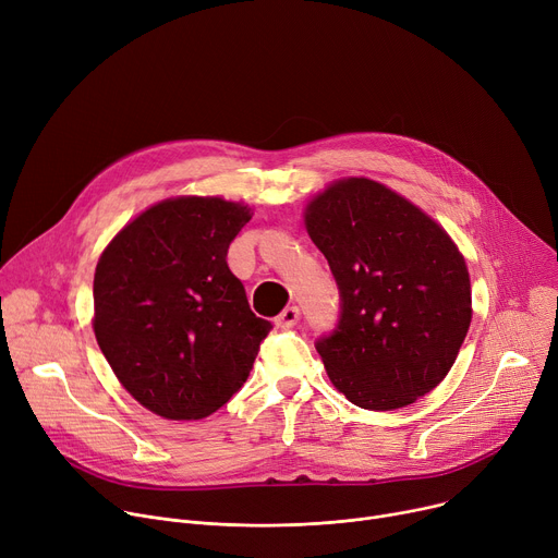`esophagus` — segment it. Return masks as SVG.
Returning a JSON list of instances; mask_svg holds the SVG:
<instances>
[{
	"label": "esophagus",
	"mask_w": 558,
	"mask_h": 558,
	"mask_svg": "<svg viewBox=\"0 0 558 558\" xmlns=\"http://www.w3.org/2000/svg\"><path fill=\"white\" fill-rule=\"evenodd\" d=\"M298 320H300V310H298V307H287V310L276 318V325H278L280 329H291V327L298 325Z\"/></svg>",
	"instance_id": "1"
}]
</instances>
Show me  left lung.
Returning a JSON list of instances; mask_svg holds the SVG:
<instances>
[{
  "label": "left lung",
  "instance_id": "obj_1",
  "mask_svg": "<svg viewBox=\"0 0 558 558\" xmlns=\"http://www.w3.org/2000/svg\"><path fill=\"white\" fill-rule=\"evenodd\" d=\"M342 314L316 349L363 410L408 408L449 374L472 323L463 253L421 207L369 178H340L305 207Z\"/></svg>",
  "mask_w": 558,
  "mask_h": 558
}]
</instances>
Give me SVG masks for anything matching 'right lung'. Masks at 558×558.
Listing matches in <instances>:
<instances>
[{
	"instance_id": "right-lung-1",
	"label": "right lung",
	"mask_w": 558,
	"mask_h": 558,
	"mask_svg": "<svg viewBox=\"0 0 558 558\" xmlns=\"http://www.w3.org/2000/svg\"><path fill=\"white\" fill-rule=\"evenodd\" d=\"M251 207L175 195L129 220L93 278V331L120 385L167 421H199L242 387L271 323L227 265Z\"/></svg>"
}]
</instances>
